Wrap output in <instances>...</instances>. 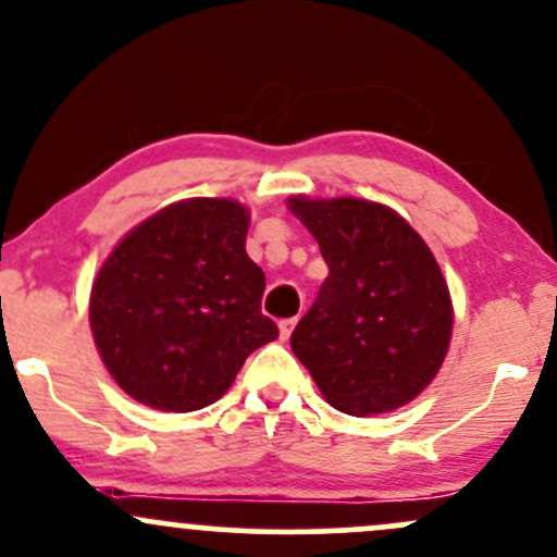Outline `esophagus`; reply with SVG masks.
<instances>
[{
	"label": "esophagus",
	"mask_w": 557,
	"mask_h": 557,
	"mask_svg": "<svg viewBox=\"0 0 557 557\" xmlns=\"http://www.w3.org/2000/svg\"><path fill=\"white\" fill-rule=\"evenodd\" d=\"M296 324H298V319H283V322H280V337L287 341V337L293 335V330H296Z\"/></svg>",
	"instance_id": "esophagus-1"
}]
</instances>
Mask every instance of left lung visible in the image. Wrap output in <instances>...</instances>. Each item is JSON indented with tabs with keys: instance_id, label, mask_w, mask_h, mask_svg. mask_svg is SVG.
<instances>
[{
	"instance_id": "left-lung-1",
	"label": "left lung",
	"mask_w": 557,
	"mask_h": 557,
	"mask_svg": "<svg viewBox=\"0 0 557 557\" xmlns=\"http://www.w3.org/2000/svg\"><path fill=\"white\" fill-rule=\"evenodd\" d=\"M330 274L290 335L319 393L350 417L411 403L443 367L453 300L437 259L398 212L367 198L290 196Z\"/></svg>"
}]
</instances>
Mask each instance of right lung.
<instances>
[{"label": "right lung", "mask_w": 557, "mask_h": 557, "mask_svg": "<svg viewBox=\"0 0 557 557\" xmlns=\"http://www.w3.org/2000/svg\"><path fill=\"white\" fill-rule=\"evenodd\" d=\"M248 225L233 198H183L133 227L96 272V350L133 400L172 413L212 406L248 356L277 341Z\"/></svg>", "instance_id": "obj_1"}]
</instances>
